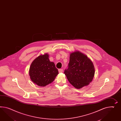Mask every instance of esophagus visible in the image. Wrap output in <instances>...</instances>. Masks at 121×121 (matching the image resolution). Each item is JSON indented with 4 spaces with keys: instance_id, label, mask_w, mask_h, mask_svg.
I'll use <instances>...</instances> for the list:
<instances>
[{
    "instance_id": "obj_1",
    "label": "esophagus",
    "mask_w": 121,
    "mask_h": 121,
    "mask_svg": "<svg viewBox=\"0 0 121 121\" xmlns=\"http://www.w3.org/2000/svg\"><path fill=\"white\" fill-rule=\"evenodd\" d=\"M59 73H62L63 72V69H59Z\"/></svg>"
}]
</instances>
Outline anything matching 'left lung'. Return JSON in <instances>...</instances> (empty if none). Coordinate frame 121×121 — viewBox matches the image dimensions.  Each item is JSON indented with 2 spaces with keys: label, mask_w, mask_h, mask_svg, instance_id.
Segmentation results:
<instances>
[{
  "label": "left lung",
  "mask_w": 121,
  "mask_h": 121,
  "mask_svg": "<svg viewBox=\"0 0 121 121\" xmlns=\"http://www.w3.org/2000/svg\"><path fill=\"white\" fill-rule=\"evenodd\" d=\"M64 73L69 83L76 88H81L92 81L94 66L87 56L79 52L70 54L68 68Z\"/></svg>",
  "instance_id": "8db88e82"
}]
</instances>
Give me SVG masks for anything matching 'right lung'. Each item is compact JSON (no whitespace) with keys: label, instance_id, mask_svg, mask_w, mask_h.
<instances>
[{"label":"right lung","instance_id":"obj_1","mask_svg":"<svg viewBox=\"0 0 121 121\" xmlns=\"http://www.w3.org/2000/svg\"><path fill=\"white\" fill-rule=\"evenodd\" d=\"M48 54L37 57L30 66L29 74L31 80L39 86H45L51 83L59 71L54 62L49 60Z\"/></svg>","mask_w":121,"mask_h":121}]
</instances>
